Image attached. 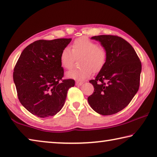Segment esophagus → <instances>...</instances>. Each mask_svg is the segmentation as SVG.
I'll list each match as a JSON object with an SVG mask.
<instances>
[{
    "label": "esophagus",
    "mask_w": 157,
    "mask_h": 157,
    "mask_svg": "<svg viewBox=\"0 0 157 157\" xmlns=\"http://www.w3.org/2000/svg\"><path fill=\"white\" fill-rule=\"evenodd\" d=\"M75 84L78 85V86H81V85L83 84V82H79V81H76L75 82Z\"/></svg>",
    "instance_id": "obj_1"
}]
</instances>
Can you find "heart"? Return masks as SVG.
<instances>
[{
    "instance_id": "b5f03b06",
    "label": "heart",
    "mask_w": 157,
    "mask_h": 157,
    "mask_svg": "<svg viewBox=\"0 0 157 157\" xmlns=\"http://www.w3.org/2000/svg\"><path fill=\"white\" fill-rule=\"evenodd\" d=\"M75 58H79L81 66L66 73L68 78L83 80L91 75L93 71L98 72L105 65L107 52L102 45L86 37L76 39L72 44V49L66 47L60 55V62L63 67L70 69L73 67Z\"/></svg>"
}]
</instances>
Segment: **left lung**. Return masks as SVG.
<instances>
[{"label": "left lung", "mask_w": 157, "mask_h": 157, "mask_svg": "<svg viewBox=\"0 0 157 157\" xmlns=\"http://www.w3.org/2000/svg\"><path fill=\"white\" fill-rule=\"evenodd\" d=\"M99 41L107 52L105 65L94 79L88 98L91 107L103 116L112 115L125 108L140 86L141 62L131 44L115 35L91 37Z\"/></svg>", "instance_id": "left-lung-1"}]
</instances>
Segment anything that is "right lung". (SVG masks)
Returning <instances> with one entry per match:
<instances>
[{
  "label": "right lung",
  "mask_w": 157,
  "mask_h": 157,
  "mask_svg": "<svg viewBox=\"0 0 157 157\" xmlns=\"http://www.w3.org/2000/svg\"><path fill=\"white\" fill-rule=\"evenodd\" d=\"M71 39L37 40L21 52L14 66L13 79L18 98L33 115L46 118L62 109L68 90L75 86L64 75L60 62L62 50Z\"/></svg>",
  "instance_id": "add662e5"
}]
</instances>
